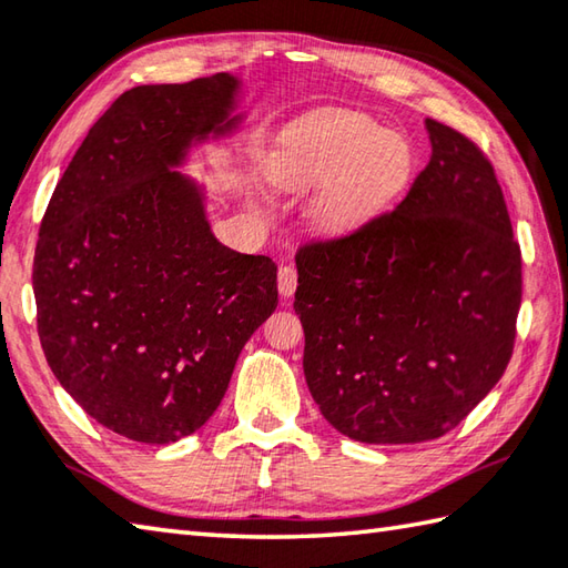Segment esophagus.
<instances>
[{
	"mask_svg": "<svg viewBox=\"0 0 568 568\" xmlns=\"http://www.w3.org/2000/svg\"><path fill=\"white\" fill-rule=\"evenodd\" d=\"M297 287V271L293 265H281L277 271V291H281L283 297H291Z\"/></svg>",
	"mask_w": 568,
	"mask_h": 568,
	"instance_id": "34e87169",
	"label": "esophagus"
}]
</instances>
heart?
I'll list each match as a JSON object with an SVG mask.
<instances>
[{
    "mask_svg": "<svg viewBox=\"0 0 568 568\" xmlns=\"http://www.w3.org/2000/svg\"><path fill=\"white\" fill-rule=\"evenodd\" d=\"M410 174V150L394 132L347 110L310 118L277 154L273 182L285 192L322 184L313 224L325 236H349L388 209Z\"/></svg>",
    "mask_w": 568,
    "mask_h": 568,
    "instance_id": "heart-1",
    "label": "heart"
}]
</instances>
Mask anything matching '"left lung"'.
<instances>
[{
	"mask_svg": "<svg viewBox=\"0 0 568 568\" xmlns=\"http://www.w3.org/2000/svg\"><path fill=\"white\" fill-rule=\"evenodd\" d=\"M430 160L404 202L297 248L305 379L359 443L446 436L513 359L521 253L485 152L428 118Z\"/></svg>",
	"mask_w": 568,
	"mask_h": 568,
	"instance_id": "obj_1",
	"label": "left lung"
}]
</instances>
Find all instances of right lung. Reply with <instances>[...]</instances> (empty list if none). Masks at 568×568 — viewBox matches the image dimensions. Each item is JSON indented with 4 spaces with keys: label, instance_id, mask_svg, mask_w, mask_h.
Here are the masks:
<instances>
[{
    "label": "right lung",
    "instance_id": "1",
    "mask_svg": "<svg viewBox=\"0 0 568 568\" xmlns=\"http://www.w3.org/2000/svg\"><path fill=\"white\" fill-rule=\"evenodd\" d=\"M236 88L216 73L122 93L41 219L43 354L73 402L130 440L164 446L202 428L277 305V265L219 243L202 189L174 172L194 140L231 130Z\"/></svg>",
    "mask_w": 568,
    "mask_h": 568
}]
</instances>
